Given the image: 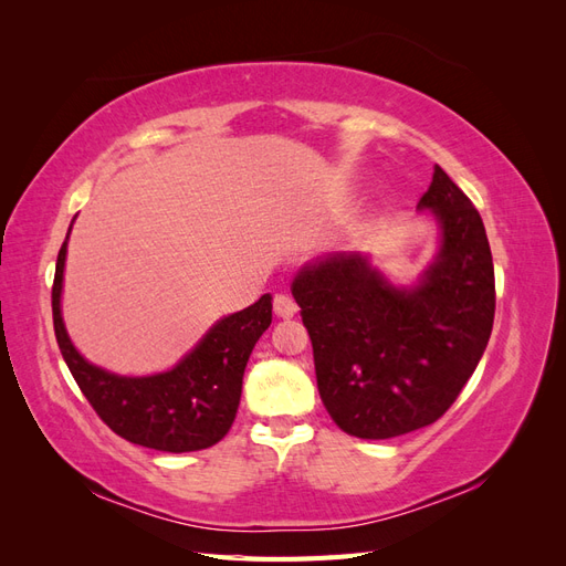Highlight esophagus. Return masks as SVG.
<instances>
[{"mask_svg": "<svg viewBox=\"0 0 566 566\" xmlns=\"http://www.w3.org/2000/svg\"><path fill=\"white\" fill-rule=\"evenodd\" d=\"M273 312H276V316L281 318H293L297 314V302L285 293H279L273 297Z\"/></svg>", "mask_w": 566, "mask_h": 566, "instance_id": "1", "label": "esophagus"}]
</instances>
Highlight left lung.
I'll return each instance as SVG.
<instances>
[{"instance_id":"left-lung-1","label":"left lung","mask_w":566,"mask_h":566,"mask_svg":"<svg viewBox=\"0 0 566 566\" xmlns=\"http://www.w3.org/2000/svg\"><path fill=\"white\" fill-rule=\"evenodd\" d=\"M418 210L441 227L439 252L418 285H391L356 252L323 256L293 281L321 401L358 439L437 422L491 337L495 279L482 217L439 165Z\"/></svg>"}]
</instances>
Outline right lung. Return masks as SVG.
I'll use <instances>...</instances> for the list:
<instances>
[{
	"label": "right lung",
	"instance_id": "1",
	"mask_svg": "<svg viewBox=\"0 0 566 566\" xmlns=\"http://www.w3.org/2000/svg\"><path fill=\"white\" fill-rule=\"evenodd\" d=\"M67 235L56 260L51 312L59 349L96 416L117 437L146 449L186 453L214 447L231 430L248 358L271 325V295L217 321L172 370L125 378L84 361L65 333L61 290Z\"/></svg>",
	"mask_w": 566,
	"mask_h": 566
}]
</instances>
